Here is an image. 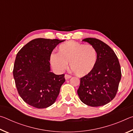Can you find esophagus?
Here are the masks:
<instances>
[{
  "instance_id": "1",
  "label": "esophagus",
  "mask_w": 133,
  "mask_h": 133,
  "mask_svg": "<svg viewBox=\"0 0 133 133\" xmlns=\"http://www.w3.org/2000/svg\"><path fill=\"white\" fill-rule=\"evenodd\" d=\"M64 77L66 80H67V79H69V78H71V76L70 75H67V74H66V75H65V76H64Z\"/></svg>"
}]
</instances>
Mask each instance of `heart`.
I'll list each match as a JSON object with an SVG mask.
<instances>
[{"label":"heart","instance_id":"obj_1","mask_svg":"<svg viewBox=\"0 0 133 133\" xmlns=\"http://www.w3.org/2000/svg\"><path fill=\"white\" fill-rule=\"evenodd\" d=\"M50 61L58 71H63L70 66L76 75L84 76L93 70L97 62L96 49L91 44H83L69 41L58 48V53H52Z\"/></svg>","mask_w":133,"mask_h":133}]
</instances>
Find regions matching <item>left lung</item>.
I'll return each instance as SVG.
<instances>
[{"mask_svg":"<svg viewBox=\"0 0 133 133\" xmlns=\"http://www.w3.org/2000/svg\"><path fill=\"white\" fill-rule=\"evenodd\" d=\"M83 41L95 48L97 62L90 73L80 78L77 94L85 104L102 106L111 102L116 95L121 78L120 63L112 49L102 40L86 38Z\"/></svg>","mask_w":133,"mask_h":133,"instance_id":"left-lung-1","label":"left lung"}]
</instances>
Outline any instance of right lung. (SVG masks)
I'll list each match as a JSON object with an SVG mask.
<instances>
[{
  "label": "right lung",
  "mask_w": 133,
  "mask_h": 133,
  "mask_svg": "<svg viewBox=\"0 0 133 133\" xmlns=\"http://www.w3.org/2000/svg\"><path fill=\"white\" fill-rule=\"evenodd\" d=\"M64 40L35 39L17 53L13 77L18 93L27 104L37 109L52 105L65 82L64 75L50 72V55L56 46Z\"/></svg>",
  "instance_id": "add662e5"
}]
</instances>
